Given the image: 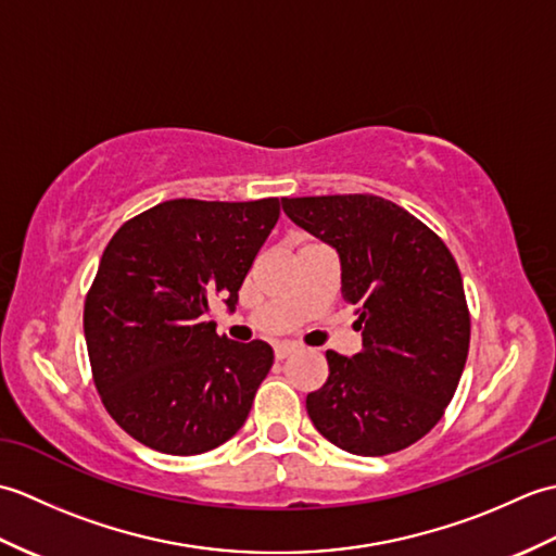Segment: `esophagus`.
<instances>
[{"instance_id":"obj_1","label":"esophagus","mask_w":556,"mask_h":556,"mask_svg":"<svg viewBox=\"0 0 556 556\" xmlns=\"http://www.w3.org/2000/svg\"><path fill=\"white\" fill-rule=\"evenodd\" d=\"M296 351H299V344H293V341H281V344L275 346V356H277V361H285Z\"/></svg>"}]
</instances>
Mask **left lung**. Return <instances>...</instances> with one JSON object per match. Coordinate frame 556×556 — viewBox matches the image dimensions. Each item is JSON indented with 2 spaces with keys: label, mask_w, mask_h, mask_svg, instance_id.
Instances as JSON below:
<instances>
[{
  "label": "left lung",
  "mask_w": 556,
  "mask_h": 556,
  "mask_svg": "<svg viewBox=\"0 0 556 556\" xmlns=\"http://www.w3.org/2000/svg\"><path fill=\"white\" fill-rule=\"evenodd\" d=\"M287 217L332 245L363 349L327 351V382L305 399L313 425L358 456L428 434L464 372L470 315L454 255L432 229L380 195L281 198Z\"/></svg>",
  "instance_id": "left-lung-1"
}]
</instances>
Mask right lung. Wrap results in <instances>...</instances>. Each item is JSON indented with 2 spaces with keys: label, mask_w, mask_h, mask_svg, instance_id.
<instances>
[{
  "label": "right lung",
  "mask_w": 556,
  "mask_h": 556,
  "mask_svg": "<svg viewBox=\"0 0 556 556\" xmlns=\"http://www.w3.org/2000/svg\"><path fill=\"white\" fill-rule=\"evenodd\" d=\"M279 200L176 198L122 224L86 296L92 380L122 430L155 452L203 454L241 430L275 353L207 320L233 311Z\"/></svg>",
  "instance_id": "right-lung-1"
}]
</instances>
